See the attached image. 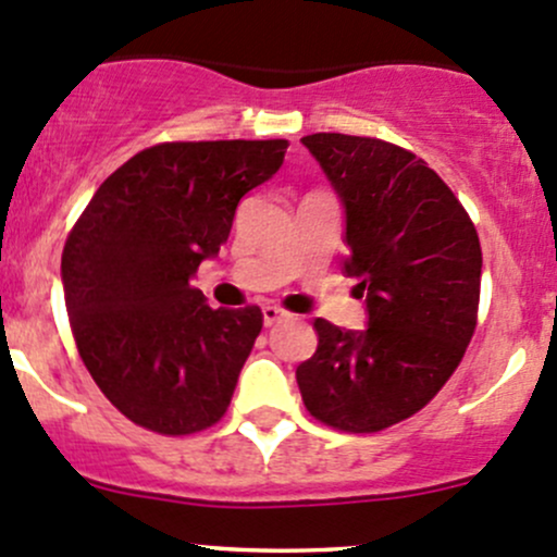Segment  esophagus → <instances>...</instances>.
Listing matches in <instances>:
<instances>
[{
	"mask_svg": "<svg viewBox=\"0 0 557 557\" xmlns=\"http://www.w3.org/2000/svg\"><path fill=\"white\" fill-rule=\"evenodd\" d=\"M261 314H263V325H267V327H272L274 323H283V320L290 318V314L285 312V309L272 307V304H267V307L261 309Z\"/></svg>",
	"mask_w": 557,
	"mask_h": 557,
	"instance_id": "esophagus-1",
	"label": "esophagus"
}]
</instances>
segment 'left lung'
Wrapping results in <instances>:
<instances>
[{"mask_svg":"<svg viewBox=\"0 0 557 557\" xmlns=\"http://www.w3.org/2000/svg\"><path fill=\"white\" fill-rule=\"evenodd\" d=\"M301 144L344 208L347 277L368 327L314 320L318 352L296 368L304 406L342 432L413 417L475 333L483 253L470 215L424 160L379 138L314 133Z\"/></svg>","mask_w":557,"mask_h":557,"instance_id":"obj_1","label":"left lung"}]
</instances>
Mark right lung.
Instances as JSON below:
<instances>
[{
    "label": "right lung",
    "mask_w": 557,
    "mask_h": 557,
    "mask_svg": "<svg viewBox=\"0 0 557 557\" xmlns=\"http://www.w3.org/2000/svg\"><path fill=\"white\" fill-rule=\"evenodd\" d=\"M285 149L288 140L157 144L98 186L69 234L61 280L79 357L138 426L191 435L230 408L261 309H210L191 277Z\"/></svg>",
    "instance_id": "obj_1"
}]
</instances>
